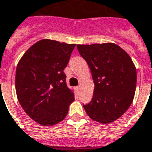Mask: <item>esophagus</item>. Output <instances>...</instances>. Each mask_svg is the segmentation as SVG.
Masks as SVG:
<instances>
[{"mask_svg": "<svg viewBox=\"0 0 152 152\" xmlns=\"http://www.w3.org/2000/svg\"><path fill=\"white\" fill-rule=\"evenodd\" d=\"M75 89H76L77 92H79V90H80V86H77V87L75 88Z\"/></svg>", "mask_w": 152, "mask_h": 152, "instance_id": "34e87169", "label": "esophagus"}]
</instances>
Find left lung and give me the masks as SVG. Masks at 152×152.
<instances>
[{
	"mask_svg": "<svg viewBox=\"0 0 152 152\" xmlns=\"http://www.w3.org/2000/svg\"><path fill=\"white\" fill-rule=\"evenodd\" d=\"M94 83L92 100L83 106L93 121H116L131 106L136 87V69L131 57L115 43L77 45Z\"/></svg>",
	"mask_w": 152,
	"mask_h": 152,
	"instance_id": "1",
	"label": "left lung"
}]
</instances>
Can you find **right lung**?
<instances>
[{"mask_svg": "<svg viewBox=\"0 0 152 152\" xmlns=\"http://www.w3.org/2000/svg\"><path fill=\"white\" fill-rule=\"evenodd\" d=\"M75 44L43 39L22 56L16 71V92L21 106L33 121L53 126L66 117L74 94L64 70Z\"/></svg>", "mask_w": 152, "mask_h": 152, "instance_id": "add662e5", "label": "right lung"}]
</instances>
